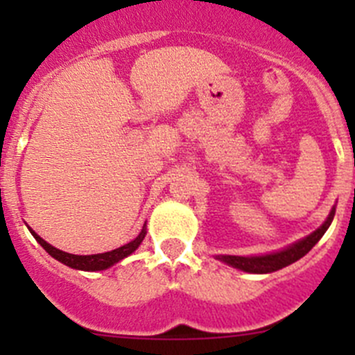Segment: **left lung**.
Masks as SVG:
<instances>
[{"label":"left lung","instance_id":"left-lung-1","mask_svg":"<svg viewBox=\"0 0 355 355\" xmlns=\"http://www.w3.org/2000/svg\"><path fill=\"white\" fill-rule=\"evenodd\" d=\"M333 216H335V207H331L330 214H328V218L324 220V223L321 225L320 228H316L313 234L300 239V241L293 242L292 245L285 247V249L277 250V252L261 254V256H228V254H220V256H216V259L228 264V266L245 271V273H273V271L282 270V268L288 266V264L295 263L300 257L306 256V254L320 242V239L323 237L324 232L328 230V227H330L333 221Z\"/></svg>","mask_w":355,"mask_h":355}]
</instances>
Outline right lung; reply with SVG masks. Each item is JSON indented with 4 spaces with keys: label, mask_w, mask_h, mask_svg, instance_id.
I'll return each mask as SVG.
<instances>
[{
    "label": "right lung",
    "mask_w": 355,
    "mask_h": 355,
    "mask_svg": "<svg viewBox=\"0 0 355 355\" xmlns=\"http://www.w3.org/2000/svg\"><path fill=\"white\" fill-rule=\"evenodd\" d=\"M28 232L34 235L35 241H37L39 244L42 245V249H44L46 252L49 254V256L55 257L56 261H60V263H63L68 268H73V270H82V271L108 270V268L113 266V264H116L118 261H121V259H125L127 256H130V254L134 252V250L142 244L146 234H148V232H146V225H144V227H142V230H141V234H139L137 237L134 239V241H130L128 244L118 247V249L110 250V252H103V254L77 256V254H68V252H65V250H60V249H56V247H53L51 244H48V242H46L44 239L39 237V235L35 234V232L32 230L31 227H28Z\"/></svg>",
    "instance_id": "1"
}]
</instances>
